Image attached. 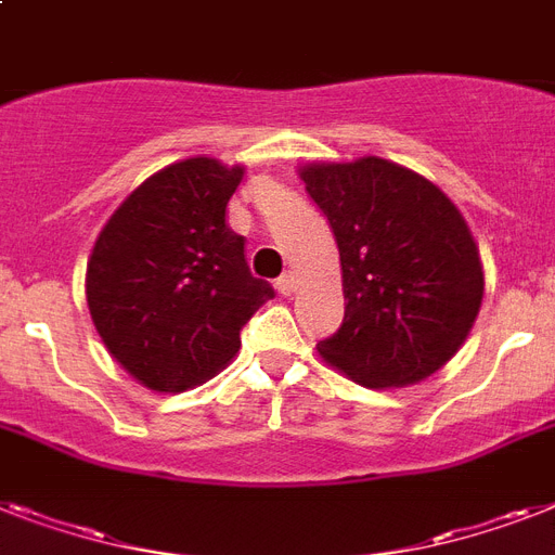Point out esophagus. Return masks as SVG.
Listing matches in <instances>:
<instances>
[{"mask_svg":"<svg viewBox=\"0 0 555 555\" xmlns=\"http://www.w3.org/2000/svg\"><path fill=\"white\" fill-rule=\"evenodd\" d=\"M276 291L282 293V296H291L293 291H296V276L293 273H285V276L276 279Z\"/></svg>","mask_w":555,"mask_h":555,"instance_id":"1","label":"esophagus"}]
</instances>
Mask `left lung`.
I'll list each match as a JSON object with an SVG mask.
<instances>
[{"mask_svg": "<svg viewBox=\"0 0 555 555\" xmlns=\"http://www.w3.org/2000/svg\"><path fill=\"white\" fill-rule=\"evenodd\" d=\"M339 245L345 319L319 356L362 387H404L453 359L485 296L479 247L456 205L396 162L299 170Z\"/></svg>", "mask_w": 555, "mask_h": 555, "instance_id": "obj_1", "label": "left lung"}]
</instances>
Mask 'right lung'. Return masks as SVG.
<instances>
[{
  "label": "right lung",
  "mask_w": 555,
  "mask_h": 555,
  "mask_svg": "<svg viewBox=\"0 0 555 555\" xmlns=\"http://www.w3.org/2000/svg\"><path fill=\"white\" fill-rule=\"evenodd\" d=\"M245 168L193 156L142 182L99 233L90 319L116 362L159 393H182L236 356L238 331L273 287L250 276L224 207Z\"/></svg>",
  "instance_id": "right-lung-1"
}]
</instances>
